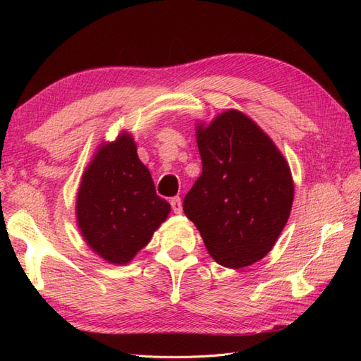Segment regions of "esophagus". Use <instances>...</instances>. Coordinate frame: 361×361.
Listing matches in <instances>:
<instances>
[{
    "label": "esophagus",
    "instance_id": "esophagus-1",
    "mask_svg": "<svg viewBox=\"0 0 361 361\" xmlns=\"http://www.w3.org/2000/svg\"><path fill=\"white\" fill-rule=\"evenodd\" d=\"M170 204H171V209H173V212L174 214H182V200H180V197H173L171 200H170Z\"/></svg>",
    "mask_w": 361,
    "mask_h": 361
}]
</instances>
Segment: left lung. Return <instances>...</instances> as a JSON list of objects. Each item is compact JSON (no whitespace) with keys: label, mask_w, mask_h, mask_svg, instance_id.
Returning <instances> with one entry per match:
<instances>
[{"label":"left lung","mask_w":361,"mask_h":361,"mask_svg":"<svg viewBox=\"0 0 361 361\" xmlns=\"http://www.w3.org/2000/svg\"><path fill=\"white\" fill-rule=\"evenodd\" d=\"M195 138L203 170L183 212L216 264L253 265L274 247L290 215L289 164L264 129L233 108L209 125L197 123Z\"/></svg>","instance_id":"1"}]
</instances>
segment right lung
Masks as SVG:
<instances>
[{
  "instance_id": "right-lung-1",
  "label": "right lung",
  "mask_w": 361,
  "mask_h": 361,
  "mask_svg": "<svg viewBox=\"0 0 361 361\" xmlns=\"http://www.w3.org/2000/svg\"><path fill=\"white\" fill-rule=\"evenodd\" d=\"M170 203L157 195L137 145L123 130L102 143L76 194V224L87 245L108 264L126 265L167 220Z\"/></svg>"
}]
</instances>
